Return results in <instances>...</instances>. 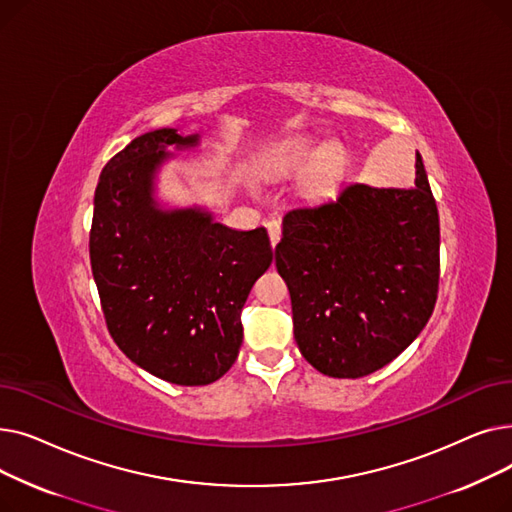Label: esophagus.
Listing matches in <instances>:
<instances>
[{"mask_svg": "<svg viewBox=\"0 0 512 512\" xmlns=\"http://www.w3.org/2000/svg\"><path fill=\"white\" fill-rule=\"evenodd\" d=\"M265 228H267V234H270L272 247H276V245H278V240H280V236H282V226H280V222H278V220H270V222L265 224Z\"/></svg>", "mask_w": 512, "mask_h": 512, "instance_id": "1", "label": "esophagus"}]
</instances>
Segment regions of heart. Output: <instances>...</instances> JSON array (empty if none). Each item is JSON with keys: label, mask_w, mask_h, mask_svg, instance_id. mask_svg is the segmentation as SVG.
Wrapping results in <instances>:
<instances>
[{"label": "heart", "mask_w": 512, "mask_h": 512, "mask_svg": "<svg viewBox=\"0 0 512 512\" xmlns=\"http://www.w3.org/2000/svg\"><path fill=\"white\" fill-rule=\"evenodd\" d=\"M309 164L311 168L307 170L303 186L313 195L326 193L340 170V153L334 145H326L317 151L315 141L309 137L284 139L267 151L263 170L270 176H290L301 172Z\"/></svg>", "instance_id": "1"}]
</instances>
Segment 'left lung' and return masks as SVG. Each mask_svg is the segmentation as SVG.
I'll return each instance as SVG.
<instances>
[{"instance_id":"8db88e82","label":"left lung","mask_w":512,"mask_h":512,"mask_svg":"<svg viewBox=\"0 0 512 512\" xmlns=\"http://www.w3.org/2000/svg\"><path fill=\"white\" fill-rule=\"evenodd\" d=\"M411 188L344 184L284 215L276 267L294 340L330 378H363L396 359L432 317L440 220L423 159Z\"/></svg>"}]
</instances>
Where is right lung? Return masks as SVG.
I'll return each instance as SVG.
<instances>
[{
    "instance_id": "1",
    "label": "right lung",
    "mask_w": 512,
    "mask_h": 512,
    "mask_svg": "<svg viewBox=\"0 0 512 512\" xmlns=\"http://www.w3.org/2000/svg\"><path fill=\"white\" fill-rule=\"evenodd\" d=\"M197 145L199 134L176 128L130 141L99 176L89 236L107 330L132 363L176 386L211 384L232 367L240 311L272 263L265 228L232 230L199 207L155 201L166 149Z\"/></svg>"
}]
</instances>
